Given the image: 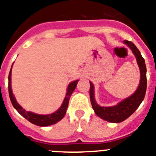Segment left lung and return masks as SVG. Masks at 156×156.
<instances>
[{"label":"left lung","instance_id":"left-lung-1","mask_svg":"<svg viewBox=\"0 0 156 156\" xmlns=\"http://www.w3.org/2000/svg\"><path fill=\"white\" fill-rule=\"evenodd\" d=\"M123 42L131 49L133 53L134 54L139 69H140V84L136 91L131 96L122 101L116 105L111 106V107H101L96 103V101L94 99V85L91 82H90V102L96 115L108 122H116V123L124 121L136 111L140 103L144 100L146 93V88H147V77H146L147 69H146L144 59L141 56V54L139 51L137 47L135 46L133 43L126 41V40Z\"/></svg>","mask_w":156,"mask_h":156}]
</instances>
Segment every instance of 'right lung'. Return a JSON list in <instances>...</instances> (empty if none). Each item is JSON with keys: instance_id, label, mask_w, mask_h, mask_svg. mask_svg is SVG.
<instances>
[{"instance_id": "obj_1", "label": "right lung", "mask_w": 156, "mask_h": 156, "mask_svg": "<svg viewBox=\"0 0 156 156\" xmlns=\"http://www.w3.org/2000/svg\"><path fill=\"white\" fill-rule=\"evenodd\" d=\"M11 75H12V69H11L9 75H8V93H9V97H10V100L12 101V105H13L14 108L17 110L18 112L20 115H22L24 117L25 119H27L30 122L39 126H48L55 124L56 122H58L62 119L63 117L65 116V115H66V110H67V108H68L69 98L71 97L72 94H73V90H75L76 87L77 85V82L79 81H73V82L70 83L69 84L68 88H67V93H66V98H65L64 101H63L62 105L55 112L49 114V115H39V114L34 113V112H31L26 111L23 107H21L18 104L16 98L14 97L12 87H11Z\"/></svg>"}]
</instances>
